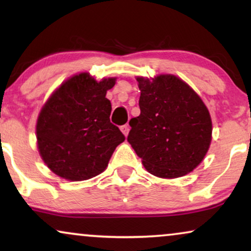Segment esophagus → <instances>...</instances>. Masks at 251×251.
Listing matches in <instances>:
<instances>
[{"mask_svg":"<svg viewBox=\"0 0 251 251\" xmlns=\"http://www.w3.org/2000/svg\"><path fill=\"white\" fill-rule=\"evenodd\" d=\"M121 131L123 132V135H125V136L126 137V136H128L129 131H130V126H129V125L122 126H121Z\"/></svg>","mask_w":251,"mask_h":251,"instance_id":"1","label":"esophagus"}]
</instances>
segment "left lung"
I'll use <instances>...</instances> for the list:
<instances>
[{
  "label": "left lung",
  "mask_w": 251,
  "mask_h": 251,
  "mask_svg": "<svg viewBox=\"0 0 251 251\" xmlns=\"http://www.w3.org/2000/svg\"><path fill=\"white\" fill-rule=\"evenodd\" d=\"M137 81L140 114L129 122V144L154 176L177 178L190 174L204 159L211 143L207 106L175 75L138 76Z\"/></svg>",
  "instance_id": "1"
}]
</instances>
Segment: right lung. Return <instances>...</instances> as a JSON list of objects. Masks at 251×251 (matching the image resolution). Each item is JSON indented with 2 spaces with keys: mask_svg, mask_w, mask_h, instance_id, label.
Wrapping results in <instances>:
<instances>
[{
  "mask_svg": "<svg viewBox=\"0 0 251 251\" xmlns=\"http://www.w3.org/2000/svg\"><path fill=\"white\" fill-rule=\"evenodd\" d=\"M116 77L96 81L89 73L74 75L60 84L41 109L36 122L40 155L64 179L87 180L108 166L116 146L125 142L109 121L112 106L106 92Z\"/></svg>",
  "mask_w": 251,
  "mask_h": 251,
  "instance_id": "1",
  "label": "right lung"
}]
</instances>
